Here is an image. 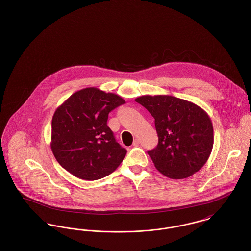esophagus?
I'll return each mask as SVG.
<instances>
[{"label": "esophagus", "instance_id": "34e87169", "mask_svg": "<svg viewBox=\"0 0 251 251\" xmlns=\"http://www.w3.org/2000/svg\"><path fill=\"white\" fill-rule=\"evenodd\" d=\"M132 146H133V147L139 146V140H138V139H134L133 142H132Z\"/></svg>", "mask_w": 251, "mask_h": 251}]
</instances>
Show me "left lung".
Instances as JSON below:
<instances>
[{"instance_id":"1","label":"left lung","mask_w":251,"mask_h":251,"mask_svg":"<svg viewBox=\"0 0 251 251\" xmlns=\"http://www.w3.org/2000/svg\"><path fill=\"white\" fill-rule=\"evenodd\" d=\"M154 118L158 145L148 154L158 171L170 179H185L207 162L214 145L208 114L197 104L173 96L135 99Z\"/></svg>"}]
</instances>
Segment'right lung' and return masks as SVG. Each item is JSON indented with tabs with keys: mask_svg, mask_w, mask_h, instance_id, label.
<instances>
[{
	"mask_svg": "<svg viewBox=\"0 0 251 251\" xmlns=\"http://www.w3.org/2000/svg\"><path fill=\"white\" fill-rule=\"evenodd\" d=\"M124 103L117 94L88 87L61 104L51 120L50 143L61 167L85 180L101 179L114 172L127 151L108 127V115Z\"/></svg>",
	"mask_w": 251,
	"mask_h": 251,
	"instance_id": "obj_1",
	"label": "right lung"
}]
</instances>
